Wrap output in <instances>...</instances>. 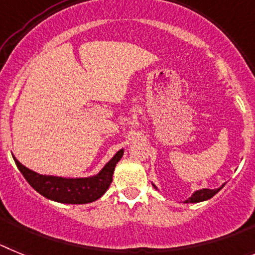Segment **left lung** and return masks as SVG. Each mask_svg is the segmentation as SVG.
I'll use <instances>...</instances> for the list:
<instances>
[{"mask_svg": "<svg viewBox=\"0 0 255 255\" xmlns=\"http://www.w3.org/2000/svg\"><path fill=\"white\" fill-rule=\"evenodd\" d=\"M152 186H154V189H156L159 191V189L156 187V186L152 183ZM223 186H225V183H223L221 187H218V189H214V190H210V189H200V190H196V191L192 192V195L190 196L187 200H185L183 203H200V201H205V200H209L210 198H213L214 195L217 194V192L220 191L221 189H222Z\"/></svg>", "mask_w": 255, "mask_h": 255, "instance_id": "obj_1", "label": "left lung"}]
</instances>
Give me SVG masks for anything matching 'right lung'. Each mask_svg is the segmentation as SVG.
I'll return each instance as SVG.
<instances>
[{"label":"right lung","mask_w":255,"mask_h":255,"mask_svg":"<svg viewBox=\"0 0 255 255\" xmlns=\"http://www.w3.org/2000/svg\"><path fill=\"white\" fill-rule=\"evenodd\" d=\"M125 154V149L115 152L99 173L90 177H60L39 174L26 168L12 155L15 164L19 168L28 183L37 192L52 201L63 204H87L100 199L109 189L115 165Z\"/></svg>","instance_id":"obj_1"}]
</instances>
